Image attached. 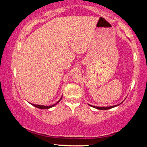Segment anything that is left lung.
I'll use <instances>...</instances> for the list:
<instances>
[{"instance_id":"1","label":"left lung","mask_w":147,"mask_h":147,"mask_svg":"<svg viewBox=\"0 0 147 147\" xmlns=\"http://www.w3.org/2000/svg\"><path fill=\"white\" fill-rule=\"evenodd\" d=\"M120 104H121V103H120ZM120 104H118V105H120ZM118 105L112 106H109V107H98V106H92V105H90V106H92V107H93V108H96V109H98V110H108V109H110V108H112L114 107H116V106H117Z\"/></svg>"}]
</instances>
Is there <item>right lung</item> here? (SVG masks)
<instances>
[{"label": "right lung", "instance_id": "obj_1", "mask_svg": "<svg viewBox=\"0 0 147 147\" xmlns=\"http://www.w3.org/2000/svg\"><path fill=\"white\" fill-rule=\"evenodd\" d=\"M61 98H62V97H61V98H60L59 100L57 102V103L55 104H53V105H52V106H42V105H37V104H32V105H33V106H35V107H37V108H40V109H49V108L53 107V106H55L56 104H57L58 103V102H59L60 101V100H61Z\"/></svg>", "mask_w": 147, "mask_h": 147}]
</instances>
